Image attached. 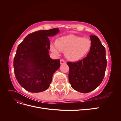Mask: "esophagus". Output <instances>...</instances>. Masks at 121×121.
Here are the masks:
<instances>
[{
    "instance_id": "1",
    "label": "esophagus",
    "mask_w": 121,
    "mask_h": 121,
    "mask_svg": "<svg viewBox=\"0 0 121 121\" xmlns=\"http://www.w3.org/2000/svg\"><path fill=\"white\" fill-rule=\"evenodd\" d=\"M66 64V61L63 60H60V65H64Z\"/></svg>"
}]
</instances>
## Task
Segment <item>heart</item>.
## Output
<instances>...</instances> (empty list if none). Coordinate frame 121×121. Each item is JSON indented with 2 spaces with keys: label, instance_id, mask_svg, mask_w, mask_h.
I'll use <instances>...</instances> for the list:
<instances>
[{
  "label": "heart",
  "instance_id": "obj_1",
  "mask_svg": "<svg viewBox=\"0 0 121 121\" xmlns=\"http://www.w3.org/2000/svg\"><path fill=\"white\" fill-rule=\"evenodd\" d=\"M91 47V41L88 38L74 35H69L57 39L55 45H52L50 50L58 54L65 52L69 60H76L81 59L88 53Z\"/></svg>",
  "mask_w": 121,
  "mask_h": 121
}]
</instances>
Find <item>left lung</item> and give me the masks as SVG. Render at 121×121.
<instances>
[{
  "label": "left lung",
  "instance_id": "left-lung-1",
  "mask_svg": "<svg viewBox=\"0 0 121 121\" xmlns=\"http://www.w3.org/2000/svg\"><path fill=\"white\" fill-rule=\"evenodd\" d=\"M91 47L82 60L68 62L69 80L71 86L78 92H91L100 85L104 78L107 61L105 49L97 36L90 35Z\"/></svg>",
  "mask_w": 121,
  "mask_h": 121
}]
</instances>
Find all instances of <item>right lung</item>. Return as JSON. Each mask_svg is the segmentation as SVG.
<instances>
[{
    "label": "right lung",
    "mask_w": 121,
    "mask_h": 121,
    "mask_svg": "<svg viewBox=\"0 0 121 121\" xmlns=\"http://www.w3.org/2000/svg\"><path fill=\"white\" fill-rule=\"evenodd\" d=\"M58 28L36 31L18 45L14 57V72L20 85L29 92H40L48 88L60 60L50 57L48 37L59 32Z\"/></svg>",
    "instance_id": "add662e5"
}]
</instances>
